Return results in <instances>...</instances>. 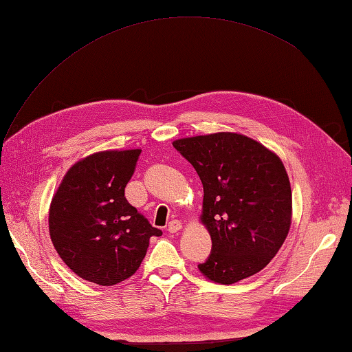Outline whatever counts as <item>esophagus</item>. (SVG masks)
I'll list each match as a JSON object with an SVG mask.
<instances>
[{
    "instance_id": "1",
    "label": "esophagus",
    "mask_w": 352,
    "mask_h": 352,
    "mask_svg": "<svg viewBox=\"0 0 352 352\" xmlns=\"http://www.w3.org/2000/svg\"><path fill=\"white\" fill-rule=\"evenodd\" d=\"M180 230H182V222L180 221L174 219V221H170L168 223V231H169V233H177V231H180Z\"/></svg>"
}]
</instances>
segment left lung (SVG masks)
<instances>
[{"mask_svg": "<svg viewBox=\"0 0 352 352\" xmlns=\"http://www.w3.org/2000/svg\"><path fill=\"white\" fill-rule=\"evenodd\" d=\"M204 188L203 216L212 252L198 267L233 284L261 271L281 248L292 221V190L283 162L237 133L175 140Z\"/></svg>", "mask_w": 352, "mask_h": 352, "instance_id": "left-lung-1", "label": "left lung"}]
</instances>
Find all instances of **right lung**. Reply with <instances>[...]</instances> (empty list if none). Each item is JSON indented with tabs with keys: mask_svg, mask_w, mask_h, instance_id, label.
Here are the masks:
<instances>
[{
	"mask_svg": "<svg viewBox=\"0 0 352 352\" xmlns=\"http://www.w3.org/2000/svg\"><path fill=\"white\" fill-rule=\"evenodd\" d=\"M142 149L104 151L76 163L50 207L58 256L83 280L113 286L138 271L149 237L162 236L125 198Z\"/></svg>",
	"mask_w": 352,
	"mask_h": 352,
	"instance_id": "right-lung-1",
	"label": "right lung"
}]
</instances>
